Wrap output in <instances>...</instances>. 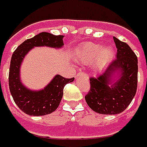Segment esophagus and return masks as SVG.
Returning <instances> with one entry per match:
<instances>
[{"label":"esophagus","instance_id":"34e87169","mask_svg":"<svg viewBox=\"0 0 147 147\" xmlns=\"http://www.w3.org/2000/svg\"><path fill=\"white\" fill-rule=\"evenodd\" d=\"M79 75H84L85 77L88 78V75L86 74V73H83V72H79V73H78L77 74V76H79Z\"/></svg>","mask_w":147,"mask_h":147}]
</instances>
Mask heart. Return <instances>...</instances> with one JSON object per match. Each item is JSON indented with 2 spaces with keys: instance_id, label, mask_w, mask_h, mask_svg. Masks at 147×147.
Here are the masks:
<instances>
[{
  "instance_id": "b5f03b06",
  "label": "heart",
  "mask_w": 147,
  "mask_h": 147,
  "mask_svg": "<svg viewBox=\"0 0 147 147\" xmlns=\"http://www.w3.org/2000/svg\"><path fill=\"white\" fill-rule=\"evenodd\" d=\"M95 43H85L78 49L75 52L74 59L78 63H93L96 67L100 68L112 59L114 50L112 47H104Z\"/></svg>"
}]
</instances>
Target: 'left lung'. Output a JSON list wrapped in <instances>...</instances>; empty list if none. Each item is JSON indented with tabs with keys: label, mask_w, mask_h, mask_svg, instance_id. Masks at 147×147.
<instances>
[{
	"label": "left lung",
	"mask_w": 147,
	"mask_h": 147,
	"mask_svg": "<svg viewBox=\"0 0 147 147\" xmlns=\"http://www.w3.org/2000/svg\"><path fill=\"white\" fill-rule=\"evenodd\" d=\"M113 40L117 49V59L98 77L89 78L90 91L85 96L92 110L107 115L122 113L135 97L137 88V57L127 43L116 37ZM116 77L118 79L115 80Z\"/></svg>",
	"instance_id": "obj_1"
}]
</instances>
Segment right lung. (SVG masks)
Instances as JSON below:
<instances>
[{
  "label": "right lung",
  "mask_w": 147,
  "mask_h": 147,
  "mask_svg": "<svg viewBox=\"0 0 147 147\" xmlns=\"http://www.w3.org/2000/svg\"><path fill=\"white\" fill-rule=\"evenodd\" d=\"M63 35H54L41 32L25 40L14 51L9 71V88L16 104L25 113L30 116H44L55 112L63 98L64 86L74 80L56 75L44 89L33 91L22 84L20 78V68L25 56L34 47L48 46L61 48Z\"/></svg>",
  "instance_id": "right-lung-1"
}]
</instances>
